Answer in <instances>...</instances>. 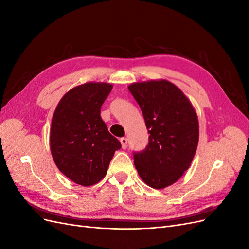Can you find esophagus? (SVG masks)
<instances>
[{"mask_svg":"<svg viewBox=\"0 0 249 249\" xmlns=\"http://www.w3.org/2000/svg\"><path fill=\"white\" fill-rule=\"evenodd\" d=\"M119 141H120V143H122V147L124 149V148H126V145H127V139L125 138V137H122L119 139Z\"/></svg>","mask_w":249,"mask_h":249,"instance_id":"34e87169","label":"esophagus"}]
</instances>
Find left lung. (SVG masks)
Masks as SVG:
<instances>
[{"instance_id":"8db88e82","label":"left lung","mask_w":249,"mask_h":249,"mask_svg":"<svg viewBox=\"0 0 249 249\" xmlns=\"http://www.w3.org/2000/svg\"><path fill=\"white\" fill-rule=\"evenodd\" d=\"M129 90L149 133L148 145L134 153L135 167L146 185L163 189L180 178L193 160L199 137L197 114L182 90L169 81L133 83Z\"/></svg>"}]
</instances>
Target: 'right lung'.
<instances>
[{
  "mask_svg": "<svg viewBox=\"0 0 249 249\" xmlns=\"http://www.w3.org/2000/svg\"><path fill=\"white\" fill-rule=\"evenodd\" d=\"M109 83L88 82L66 92L54 112L51 153L58 169L72 182L92 186L105 178L114 153L122 147L101 117L111 92Z\"/></svg>",
  "mask_w": 249,
  "mask_h": 249,
  "instance_id": "obj_1",
  "label": "right lung"
}]
</instances>
